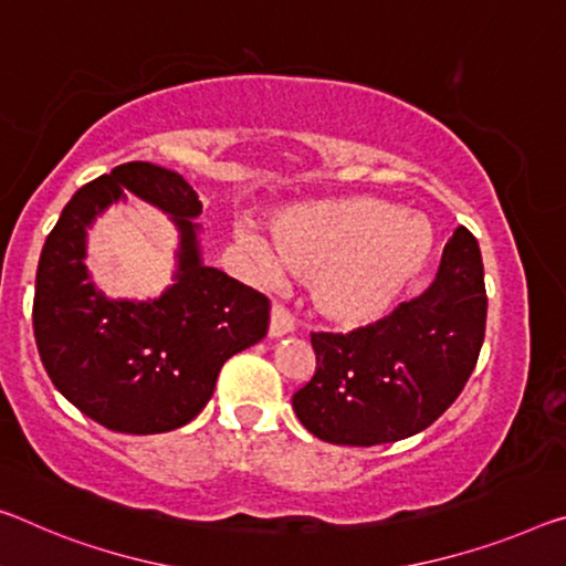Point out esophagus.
I'll return each mask as SVG.
<instances>
[{
	"label": "esophagus",
	"instance_id": "obj_1",
	"mask_svg": "<svg viewBox=\"0 0 566 566\" xmlns=\"http://www.w3.org/2000/svg\"><path fill=\"white\" fill-rule=\"evenodd\" d=\"M295 328L293 313L283 306V303H275L271 311V336H283Z\"/></svg>",
	"mask_w": 566,
	"mask_h": 566
}]
</instances>
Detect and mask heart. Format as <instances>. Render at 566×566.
Masks as SVG:
<instances>
[{"label":"heart","instance_id":"1","mask_svg":"<svg viewBox=\"0 0 566 566\" xmlns=\"http://www.w3.org/2000/svg\"><path fill=\"white\" fill-rule=\"evenodd\" d=\"M238 238L260 281L277 283L289 268L316 273L318 306L349 324L381 316L432 245L428 220L379 199L301 207L283 214L273 234L245 222Z\"/></svg>","mask_w":566,"mask_h":566}]
</instances>
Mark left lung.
<instances>
[{
    "label": "left lung",
    "instance_id": "1",
    "mask_svg": "<svg viewBox=\"0 0 566 566\" xmlns=\"http://www.w3.org/2000/svg\"><path fill=\"white\" fill-rule=\"evenodd\" d=\"M485 308L481 250L471 232L455 228L420 298L349 334L311 332L316 371L293 395L303 428L356 448L430 428L475 369Z\"/></svg>",
    "mask_w": 566,
    "mask_h": 566
}]
</instances>
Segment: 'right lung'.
<instances>
[{"instance_id":"add662e5","label":"right lung","mask_w":566,"mask_h":566,"mask_svg":"<svg viewBox=\"0 0 566 566\" xmlns=\"http://www.w3.org/2000/svg\"><path fill=\"white\" fill-rule=\"evenodd\" d=\"M124 191L169 211L182 232L178 283L151 304L108 302L84 273V228ZM185 177L128 161L77 189L42 248L32 326L48 377L103 428L169 432L205 410L222 364L268 334L271 301L199 260Z\"/></svg>"}]
</instances>
